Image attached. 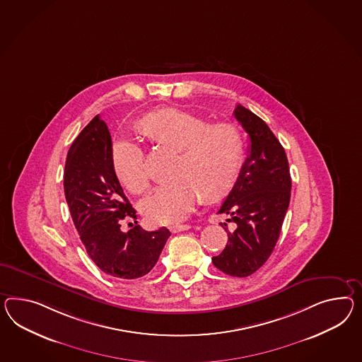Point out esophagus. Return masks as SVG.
I'll use <instances>...</instances> for the list:
<instances>
[{
  "mask_svg": "<svg viewBox=\"0 0 362 362\" xmlns=\"http://www.w3.org/2000/svg\"><path fill=\"white\" fill-rule=\"evenodd\" d=\"M190 228H192V226H189V224H181V226H172V227H169V230H170V232H173V233H176V232L187 231V230H190Z\"/></svg>",
  "mask_w": 362,
  "mask_h": 362,
  "instance_id": "esophagus-1",
  "label": "esophagus"
}]
</instances>
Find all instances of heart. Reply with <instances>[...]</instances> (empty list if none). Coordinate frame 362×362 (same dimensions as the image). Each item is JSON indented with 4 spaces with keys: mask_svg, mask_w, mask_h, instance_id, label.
<instances>
[{
    "mask_svg": "<svg viewBox=\"0 0 362 362\" xmlns=\"http://www.w3.org/2000/svg\"><path fill=\"white\" fill-rule=\"evenodd\" d=\"M139 126L153 143L178 149L172 169L175 178L141 204L149 222L178 224L194 211L202 195L219 199L231 190L243 160V140L235 126H209L193 114L176 109L149 112ZM112 158L115 175L131 193L148 192L152 176L144 149L136 140H115Z\"/></svg>",
    "mask_w": 362,
    "mask_h": 362,
    "instance_id": "b5f03b06",
    "label": "heart"
}]
</instances>
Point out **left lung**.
<instances>
[{"label": "left lung", "mask_w": 362, "mask_h": 362, "mask_svg": "<svg viewBox=\"0 0 362 362\" xmlns=\"http://www.w3.org/2000/svg\"><path fill=\"white\" fill-rule=\"evenodd\" d=\"M233 114L250 136V155L218 211L230 215L227 222L235 223V230L224 227L228 241L213 264L232 277H248L267 262L279 240L291 177L285 149L268 124L241 105Z\"/></svg>", "instance_id": "1"}]
</instances>
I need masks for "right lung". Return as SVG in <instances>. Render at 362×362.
<instances>
[{
  "label": "right lung",
  "instance_id": "right-lung-1",
  "mask_svg": "<svg viewBox=\"0 0 362 362\" xmlns=\"http://www.w3.org/2000/svg\"><path fill=\"white\" fill-rule=\"evenodd\" d=\"M112 148L109 129L95 115L68 151L65 199L94 264L115 279H139L156 265L170 232L165 227L144 231L139 224L122 230L123 222L136 219V211L115 175Z\"/></svg>",
  "mask_w": 362,
  "mask_h": 362
}]
</instances>
